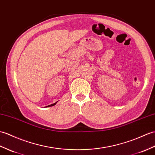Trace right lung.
<instances>
[{
  "mask_svg": "<svg viewBox=\"0 0 155 155\" xmlns=\"http://www.w3.org/2000/svg\"><path fill=\"white\" fill-rule=\"evenodd\" d=\"M57 102H55V103H54V104H51V105H49V106H46V107H50V106H55V104H57Z\"/></svg>",
  "mask_w": 155,
  "mask_h": 155,
  "instance_id": "right-lung-1",
  "label": "right lung"
}]
</instances>
